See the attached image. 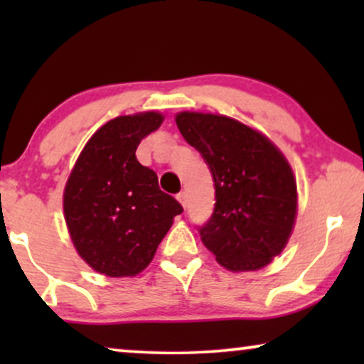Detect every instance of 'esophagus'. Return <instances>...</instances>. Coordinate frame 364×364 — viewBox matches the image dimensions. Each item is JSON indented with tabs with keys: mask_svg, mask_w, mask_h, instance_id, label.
<instances>
[{
	"mask_svg": "<svg viewBox=\"0 0 364 364\" xmlns=\"http://www.w3.org/2000/svg\"><path fill=\"white\" fill-rule=\"evenodd\" d=\"M177 200L182 203V207H187V193L186 192H178L177 193Z\"/></svg>",
	"mask_w": 364,
	"mask_h": 364,
	"instance_id": "esophagus-1",
	"label": "esophagus"
}]
</instances>
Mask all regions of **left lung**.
<instances>
[{"mask_svg": "<svg viewBox=\"0 0 364 364\" xmlns=\"http://www.w3.org/2000/svg\"><path fill=\"white\" fill-rule=\"evenodd\" d=\"M176 122L215 186V208L198 227L203 245L232 272L268 265L285 248L296 217V181L285 156L232 117L186 111Z\"/></svg>", "mask_w": 364, "mask_h": 364, "instance_id": "1", "label": "left lung"}]
</instances>
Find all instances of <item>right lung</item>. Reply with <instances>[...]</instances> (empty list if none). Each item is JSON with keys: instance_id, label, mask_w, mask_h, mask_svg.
Segmentation results:
<instances>
[{"instance_id": "right-lung-1", "label": "right lung", "mask_w": 364, "mask_h": 364, "mask_svg": "<svg viewBox=\"0 0 364 364\" xmlns=\"http://www.w3.org/2000/svg\"><path fill=\"white\" fill-rule=\"evenodd\" d=\"M164 121L159 112L119 116L79 154L64 188V218L79 257L107 277H134L183 212L159 188L157 173L136 157L137 146Z\"/></svg>"}]
</instances>
